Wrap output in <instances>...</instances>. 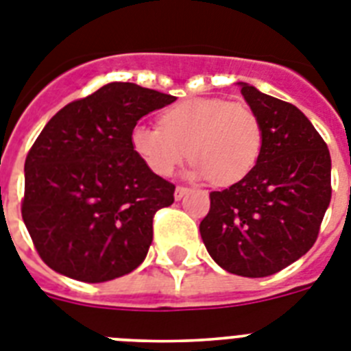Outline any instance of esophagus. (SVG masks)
Returning a JSON list of instances; mask_svg holds the SVG:
<instances>
[{
  "label": "esophagus",
  "mask_w": 351,
  "mask_h": 351,
  "mask_svg": "<svg viewBox=\"0 0 351 351\" xmlns=\"http://www.w3.org/2000/svg\"><path fill=\"white\" fill-rule=\"evenodd\" d=\"M189 187H184V185H178L175 189V199H182L185 196V194L189 193Z\"/></svg>",
  "instance_id": "1"
}]
</instances>
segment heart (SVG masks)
Returning a JSON list of instances; mask_svg holds the SVG:
<instances>
[{
    "label": "heart",
    "instance_id": "1",
    "mask_svg": "<svg viewBox=\"0 0 351 351\" xmlns=\"http://www.w3.org/2000/svg\"><path fill=\"white\" fill-rule=\"evenodd\" d=\"M160 125H137L130 135L135 155L158 176H171L191 155V175L230 185L248 176L261 157V119L244 103L185 99L162 114Z\"/></svg>",
    "mask_w": 351,
    "mask_h": 351
}]
</instances>
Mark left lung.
I'll list each match as a JSON object with an SVG mask.
<instances>
[{
	"mask_svg": "<svg viewBox=\"0 0 351 351\" xmlns=\"http://www.w3.org/2000/svg\"><path fill=\"white\" fill-rule=\"evenodd\" d=\"M261 119L257 166L228 189L210 193L199 223L208 255L234 275L261 278L303 257L330 205V152L300 108L239 82Z\"/></svg>",
	"mask_w": 351,
	"mask_h": 351,
	"instance_id": "left-lung-1",
	"label": "left lung"
}]
</instances>
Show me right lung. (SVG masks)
I'll use <instances>...</instances> for the list:
<instances>
[{"label": "right lung", "mask_w": 351, "mask_h": 351, "mask_svg": "<svg viewBox=\"0 0 351 351\" xmlns=\"http://www.w3.org/2000/svg\"><path fill=\"white\" fill-rule=\"evenodd\" d=\"M175 96L112 82L58 110L25 162L21 214L53 271L89 284L141 266L153 216L175 202V185L132 149L137 121Z\"/></svg>", "instance_id": "obj_1"}]
</instances>
